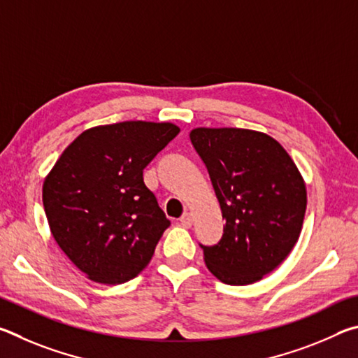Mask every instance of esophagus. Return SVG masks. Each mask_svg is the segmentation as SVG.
I'll use <instances>...</instances> for the list:
<instances>
[{
  "instance_id": "1",
  "label": "esophagus",
  "mask_w": 358,
  "mask_h": 358,
  "mask_svg": "<svg viewBox=\"0 0 358 358\" xmlns=\"http://www.w3.org/2000/svg\"><path fill=\"white\" fill-rule=\"evenodd\" d=\"M180 224L183 227H186V229H189L191 226H192V217H191V215L189 213H185L183 216L180 217Z\"/></svg>"
}]
</instances>
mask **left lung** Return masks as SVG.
Wrapping results in <instances>:
<instances>
[{
    "mask_svg": "<svg viewBox=\"0 0 358 358\" xmlns=\"http://www.w3.org/2000/svg\"><path fill=\"white\" fill-rule=\"evenodd\" d=\"M191 143L207 167L226 227L203 246L217 280L252 284L273 271L300 237L306 186L292 157L273 137L238 128L192 129Z\"/></svg>",
    "mask_w": 358,
    "mask_h": 358,
    "instance_id": "1",
    "label": "left lung"
}]
</instances>
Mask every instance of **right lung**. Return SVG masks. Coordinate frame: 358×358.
<instances>
[{
  "mask_svg": "<svg viewBox=\"0 0 358 358\" xmlns=\"http://www.w3.org/2000/svg\"><path fill=\"white\" fill-rule=\"evenodd\" d=\"M178 126L123 121L82 132L42 186L52 235L90 280L121 284L153 257L171 226L143 169L177 137Z\"/></svg>",
  "mask_w": 358,
  "mask_h": 358,
  "instance_id": "right-lung-1",
  "label": "right lung"
}]
</instances>
